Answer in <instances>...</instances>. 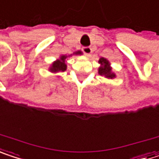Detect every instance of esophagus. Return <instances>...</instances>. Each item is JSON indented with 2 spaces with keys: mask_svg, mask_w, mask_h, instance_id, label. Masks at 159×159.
<instances>
[{
  "mask_svg": "<svg viewBox=\"0 0 159 159\" xmlns=\"http://www.w3.org/2000/svg\"><path fill=\"white\" fill-rule=\"evenodd\" d=\"M83 52H84V54H85L86 56H90V55H91V52H92L93 51H92V48H91V47H84V48H83Z\"/></svg>",
  "mask_w": 159,
  "mask_h": 159,
  "instance_id": "esophagus-1",
  "label": "esophagus"
}]
</instances>
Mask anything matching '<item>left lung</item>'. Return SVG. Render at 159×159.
<instances>
[{"mask_svg": "<svg viewBox=\"0 0 159 159\" xmlns=\"http://www.w3.org/2000/svg\"><path fill=\"white\" fill-rule=\"evenodd\" d=\"M98 64L100 66L98 67V74L101 76H104L107 79H114L116 78V74L113 72L111 64L107 59L101 57L98 60Z\"/></svg>", "mask_w": 159, "mask_h": 159, "instance_id": "1", "label": "left lung"}]
</instances>
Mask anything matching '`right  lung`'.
<instances>
[{
    "instance_id": "add662e5",
    "label": "right lung",
    "mask_w": 159,
    "mask_h": 159,
    "mask_svg": "<svg viewBox=\"0 0 159 159\" xmlns=\"http://www.w3.org/2000/svg\"><path fill=\"white\" fill-rule=\"evenodd\" d=\"M77 55V54H83V52L81 51L75 52L73 54L70 55H60V57L58 59H56L55 61H53L49 67V71L52 74H57V73H61V72H65L67 69V65H66V61L68 57H71L72 55Z\"/></svg>"
}]
</instances>
